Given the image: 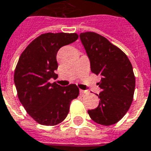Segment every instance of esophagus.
I'll return each mask as SVG.
<instances>
[{
    "mask_svg": "<svg viewBox=\"0 0 151 151\" xmlns=\"http://www.w3.org/2000/svg\"><path fill=\"white\" fill-rule=\"evenodd\" d=\"M79 92H80V94H81V95H83V94H88L89 93L87 91H83V90H80V91H79Z\"/></svg>",
    "mask_w": 151,
    "mask_h": 151,
    "instance_id": "34e87169",
    "label": "esophagus"
}]
</instances>
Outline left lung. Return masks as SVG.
Returning a JSON list of instances; mask_svg holds the SVG:
<instances>
[{"instance_id":"obj_1","label":"left lung","mask_w":151,"mask_h":151,"mask_svg":"<svg viewBox=\"0 0 151 151\" xmlns=\"http://www.w3.org/2000/svg\"><path fill=\"white\" fill-rule=\"evenodd\" d=\"M93 73L101 76L99 83V106L88 110L90 117L101 125L114 124L125 115L134 96L135 78L132 65L122 50L94 32L79 35Z\"/></svg>"}]
</instances>
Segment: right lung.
<instances>
[{"mask_svg":"<svg viewBox=\"0 0 151 151\" xmlns=\"http://www.w3.org/2000/svg\"><path fill=\"white\" fill-rule=\"evenodd\" d=\"M79 38L76 33H45L32 41L19 58L14 73L17 95L27 113L40 124L57 125L68 114L70 104L79 96L76 84L61 86L56 79L57 53Z\"/></svg>","mask_w":151,"mask_h":151,"instance_id":"right-lung-1","label":"right lung"}]
</instances>
